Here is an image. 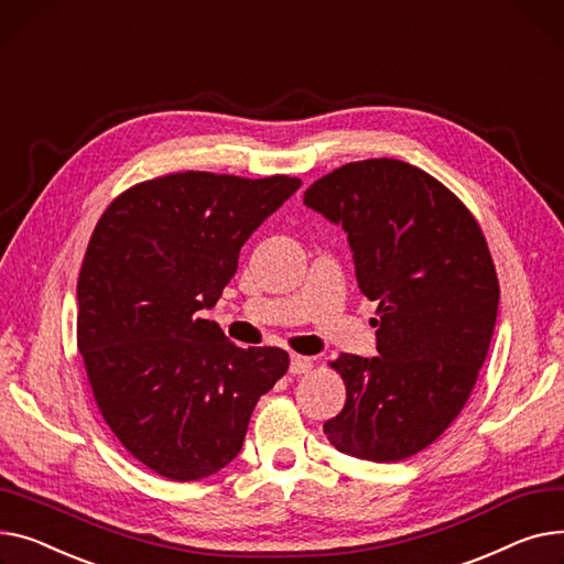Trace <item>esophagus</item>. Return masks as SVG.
<instances>
[{
	"label": "esophagus",
	"mask_w": 564,
	"mask_h": 564,
	"mask_svg": "<svg viewBox=\"0 0 564 564\" xmlns=\"http://www.w3.org/2000/svg\"><path fill=\"white\" fill-rule=\"evenodd\" d=\"M314 367L312 357H305V355H291V364H289V371L295 373V376H303V373H310Z\"/></svg>",
	"instance_id": "obj_1"
}]
</instances>
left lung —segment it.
I'll list each match as a JSON object with an SVG mask.
<instances>
[{
    "mask_svg": "<svg viewBox=\"0 0 564 564\" xmlns=\"http://www.w3.org/2000/svg\"><path fill=\"white\" fill-rule=\"evenodd\" d=\"M341 225L359 291L378 303V357L341 352L344 410L323 423L337 451L399 462L465 408L485 364L499 278L482 229L435 177L399 159L346 163L305 191Z\"/></svg>",
    "mask_w": 564,
    "mask_h": 564,
    "instance_id": "8db88e82",
    "label": "left lung"
}]
</instances>
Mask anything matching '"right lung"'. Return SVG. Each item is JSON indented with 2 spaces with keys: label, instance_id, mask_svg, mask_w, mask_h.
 <instances>
[{
  "label": "right lung",
  "instance_id": "obj_1",
  "mask_svg": "<svg viewBox=\"0 0 564 564\" xmlns=\"http://www.w3.org/2000/svg\"><path fill=\"white\" fill-rule=\"evenodd\" d=\"M301 184L173 173L127 188L95 225L77 282V348L111 433L163 478L200 480L229 465L257 401L289 369L282 348H239L200 312Z\"/></svg>",
  "mask_w": 564,
  "mask_h": 564
}]
</instances>
